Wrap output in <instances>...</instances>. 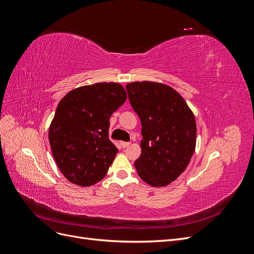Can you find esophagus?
<instances>
[{"label": "esophagus", "mask_w": 254, "mask_h": 254, "mask_svg": "<svg viewBox=\"0 0 254 254\" xmlns=\"http://www.w3.org/2000/svg\"><path fill=\"white\" fill-rule=\"evenodd\" d=\"M120 144H121V146H122L123 148H126V147H128V146L130 145L129 142H120Z\"/></svg>", "instance_id": "esophagus-1"}]
</instances>
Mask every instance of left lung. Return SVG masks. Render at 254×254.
Wrapping results in <instances>:
<instances>
[{
	"mask_svg": "<svg viewBox=\"0 0 254 254\" xmlns=\"http://www.w3.org/2000/svg\"><path fill=\"white\" fill-rule=\"evenodd\" d=\"M130 105L142 124L141 156L134 166L151 187H165L184 172L196 146V121L173 88L152 81L126 84Z\"/></svg>",
	"mask_w": 254,
	"mask_h": 254,
	"instance_id": "8db88e82",
	"label": "left lung"
}]
</instances>
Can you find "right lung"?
<instances>
[{
  "label": "right lung",
  "mask_w": 254,
  "mask_h": 254,
  "mask_svg": "<svg viewBox=\"0 0 254 254\" xmlns=\"http://www.w3.org/2000/svg\"><path fill=\"white\" fill-rule=\"evenodd\" d=\"M127 94L117 82L76 88L61 99L49 130L53 157L65 178L80 187L101 181L118 153L109 119Z\"/></svg>",
  "instance_id": "add662e5"
}]
</instances>
